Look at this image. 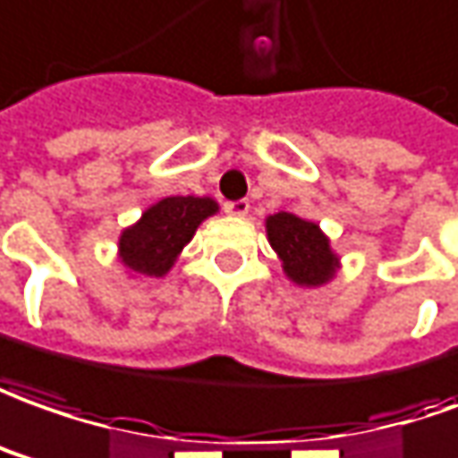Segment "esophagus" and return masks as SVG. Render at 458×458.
<instances>
[{
	"mask_svg": "<svg viewBox=\"0 0 458 458\" xmlns=\"http://www.w3.org/2000/svg\"><path fill=\"white\" fill-rule=\"evenodd\" d=\"M224 211L232 216H247L249 214V199H236V201H226Z\"/></svg>",
	"mask_w": 458,
	"mask_h": 458,
	"instance_id": "obj_1",
	"label": "esophagus"
}]
</instances>
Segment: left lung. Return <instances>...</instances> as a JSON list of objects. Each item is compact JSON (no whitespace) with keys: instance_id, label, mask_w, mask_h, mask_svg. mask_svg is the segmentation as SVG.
<instances>
[{"instance_id":"1","label":"left lung","mask_w":458,"mask_h":458,"mask_svg":"<svg viewBox=\"0 0 458 458\" xmlns=\"http://www.w3.org/2000/svg\"><path fill=\"white\" fill-rule=\"evenodd\" d=\"M267 232L274 251L284 261V271L304 286L329 282L336 257L331 254L329 239L314 222H304L289 211H279L267 219Z\"/></svg>"}]
</instances>
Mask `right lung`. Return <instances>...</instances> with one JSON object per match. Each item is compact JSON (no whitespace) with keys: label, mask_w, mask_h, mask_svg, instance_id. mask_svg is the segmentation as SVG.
I'll list each match as a JSON object with an SVG mask.
<instances>
[{"label":"right lung","mask_w":458,"mask_h":458,"mask_svg":"<svg viewBox=\"0 0 458 458\" xmlns=\"http://www.w3.org/2000/svg\"><path fill=\"white\" fill-rule=\"evenodd\" d=\"M216 211L211 199L169 197L141 214L119 239L122 261L144 276H164L197 226Z\"/></svg>","instance_id":"add662e5"}]
</instances>
